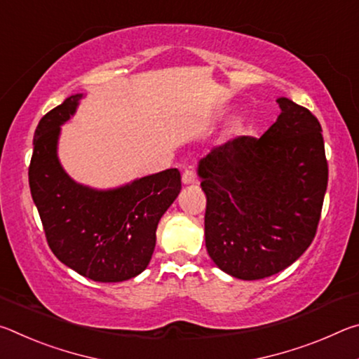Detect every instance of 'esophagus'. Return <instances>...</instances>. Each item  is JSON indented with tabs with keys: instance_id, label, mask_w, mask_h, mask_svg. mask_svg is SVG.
I'll return each instance as SVG.
<instances>
[{
	"instance_id": "34e87169",
	"label": "esophagus",
	"mask_w": 359,
	"mask_h": 359,
	"mask_svg": "<svg viewBox=\"0 0 359 359\" xmlns=\"http://www.w3.org/2000/svg\"><path fill=\"white\" fill-rule=\"evenodd\" d=\"M182 182H184L185 185H190V184H196L198 177H196V172L191 171V169H185L184 174H182Z\"/></svg>"
}]
</instances>
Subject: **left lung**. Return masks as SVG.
<instances>
[{
    "mask_svg": "<svg viewBox=\"0 0 359 359\" xmlns=\"http://www.w3.org/2000/svg\"><path fill=\"white\" fill-rule=\"evenodd\" d=\"M261 137L212 149L198 174L208 198L205 248L226 274L258 280L293 264L317 234L327 187L318 118L288 98Z\"/></svg>",
    "mask_w": 359,
    "mask_h": 359,
    "instance_id": "1",
    "label": "left lung"
}]
</instances>
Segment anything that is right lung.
Here are the masks:
<instances>
[{"label": "right lung", "instance_id": "obj_1", "mask_svg": "<svg viewBox=\"0 0 359 359\" xmlns=\"http://www.w3.org/2000/svg\"><path fill=\"white\" fill-rule=\"evenodd\" d=\"M82 95L66 98L41 118L28 168L29 190L47 244L77 274L123 282L149 266L158 222L182 188L179 169H166L117 190L98 191L69 179L57 158L60 125Z\"/></svg>", "mask_w": 359, "mask_h": 359}]
</instances>
